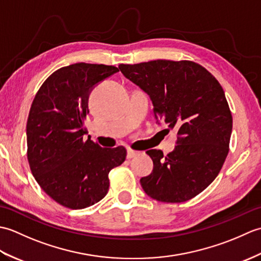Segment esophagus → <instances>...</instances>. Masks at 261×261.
Wrapping results in <instances>:
<instances>
[{
    "label": "esophagus",
    "mask_w": 261,
    "mask_h": 261,
    "mask_svg": "<svg viewBox=\"0 0 261 261\" xmlns=\"http://www.w3.org/2000/svg\"><path fill=\"white\" fill-rule=\"evenodd\" d=\"M138 154V152L137 151H135V150H131V149H127V152H126V158L127 159H132V158H135L136 156Z\"/></svg>",
    "instance_id": "34e87169"
}]
</instances>
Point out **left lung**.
<instances>
[{
    "label": "left lung",
    "mask_w": 261,
    "mask_h": 261,
    "mask_svg": "<svg viewBox=\"0 0 261 261\" xmlns=\"http://www.w3.org/2000/svg\"><path fill=\"white\" fill-rule=\"evenodd\" d=\"M119 68L150 96L154 118L167 124L166 130H178L173 152L146 151L153 170L140 179L143 191L166 203L195 197L219 175L229 152L232 115L222 86L191 60L158 59Z\"/></svg>",
    "instance_id": "1"
}]
</instances>
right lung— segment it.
<instances>
[{"label": "right lung", "instance_id": "add662e5", "mask_svg": "<svg viewBox=\"0 0 261 261\" xmlns=\"http://www.w3.org/2000/svg\"><path fill=\"white\" fill-rule=\"evenodd\" d=\"M114 66L77 63L48 77L37 92L27 122L28 162L47 195L71 210L91 206L107 195L111 169L125 160L124 147L84 141L93 87L118 73Z\"/></svg>", "mask_w": 261, "mask_h": 261}]
</instances>
